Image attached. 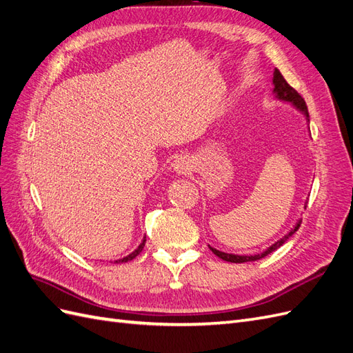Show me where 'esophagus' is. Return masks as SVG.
<instances>
[{
    "label": "esophagus",
    "instance_id": "1",
    "mask_svg": "<svg viewBox=\"0 0 353 353\" xmlns=\"http://www.w3.org/2000/svg\"><path fill=\"white\" fill-rule=\"evenodd\" d=\"M174 169H175V172H176V174H179V175H185V174H188L190 170H191V163H190V160H188L187 157H179L178 160H175Z\"/></svg>",
    "mask_w": 353,
    "mask_h": 353
}]
</instances>
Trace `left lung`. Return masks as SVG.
<instances>
[{"mask_svg": "<svg viewBox=\"0 0 353 353\" xmlns=\"http://www.w3.org/2000/svg\"><path fill=\"white\" fill-rule=\"evenodd\" d=\"M272 82H274V94H275V97L276 99H280V100H284V101H290V103H293L296 108L301 110L305 116H306V121L309 122V113H307V105H306V103H305V100H303V97L301 94H299L292 85H288L287 83V81L284 79V77L281 74V72L279 70V69H275L274 70V79H272ZM299 227H301V221H299L297 223H296V227L288 232V234H285V236L281 239V240H279L276 241L275 244H272L270 249H266L263 253H261V254H253V256H240V254H231V253H223V252H219V250H216V249H213V248H210L209 245V249L215 253L218 258H221V259H223V261H227V262H232V263H243V262H253V261H258V259H262V258H265V256H268L270 253H272L274 250H276L280 248V245H283L287 240H288V237H292L293 234L299 230Z\"/></svg>", "mask_w": 353, "mask_h": 353, "instance_id": "left-lung-1", "label": "left lung"}]
</instances>
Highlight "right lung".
Instances as JSON below:
<instances>
[{"label": "right lung", "mask_w": 353, "mask_h": 353, "mask_svg": "<svg viewBox=\"0 0 353 353\" xmlns=\"http://www.w3.org/2000/svg\"><path fill=\"white\" fill-rule=\"evenodd\" d=\"M144 244H145V237H144V240H143V243L138 245V248L131 253V254H128V256H125V258H122V259H119V261H116V263H122V262H128V261H132L135 256H138L141 253V250H143V248H144Z\"/></svg>", "instance_id": "obj_1"}]
</instances>
